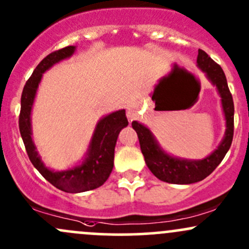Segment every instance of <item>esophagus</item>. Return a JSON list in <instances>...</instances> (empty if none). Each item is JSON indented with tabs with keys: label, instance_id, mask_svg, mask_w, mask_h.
Returning a JSON list of instances; mask_svg holds the SVG:
<instances>
[{
	"label": "esophagus",
	"instance_id": "34e87169",
	"mask_svg": "<svg viewBox=\"0 0 249 249\" xmlns=\"http://www.w3.org/2000/svg\"><path fill=\"white\" fill-rule=\"evenodd\" d=\"M127 117L129 121H133V120L136 117V110L134 107H128L127 108Z\"/></svg>",
	"mask_w": 249,
	"mask_h": 249
}]
</instances>
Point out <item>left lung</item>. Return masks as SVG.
Masks as SVG:
<instances>
[{
  "label": "left lung",
  "instance_id": "1",
  "mask_svg": "<svg viewBox=\"0 0 249 249\" xmlns=\"http://www.w3.org/2000/svg\"><path fill=\"white\" fill-rule=\"evenodd\" d=\"M197 66L205 73L207 78L217 88L221 96L222 109L226 119V133L217 148L202 160L180 159L167 154L158 143L153 133L146 125L132 122L133 129L138 134L140 148L145 157L147 167L158 179L171 184H192L203 180L220 165L231 148L234 135V102L229 91L226 74L203 50H198Z\"/></svg>",
  "mask_w": 249,
  "mask_h": 249
}]
</instances>
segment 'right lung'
I'll return each mask as SVG.
<instances>
[{"mask_svg": "<svg viewBox=\"0 0 249 249\" xmlns=\"http://www.w3.org/2000/svg\"><path fill=\"white\" fill-rule=\"evenodd\" d=\"M74 51H76L74 46L64 47V49L50 53L46 58L40 61L23 88L22 95H21L20 117H18V128H20L21 136H22L26 151L33 166L53 186L61 191L70 192V194L97 189L106 183L114 167V152L117 136L122 128L128 125L124 109L107 115L96 124L89 148L81 165L69 168L66 171H58V172L45 166L32 140V107H33L40 81L42 78V73L52 68L54 64L66 58H70Z\"/></svg>", "mask_w": 249, "mask_h": 249, "instance_id": "add662e5", "label": "right lung"}]
</instances>
